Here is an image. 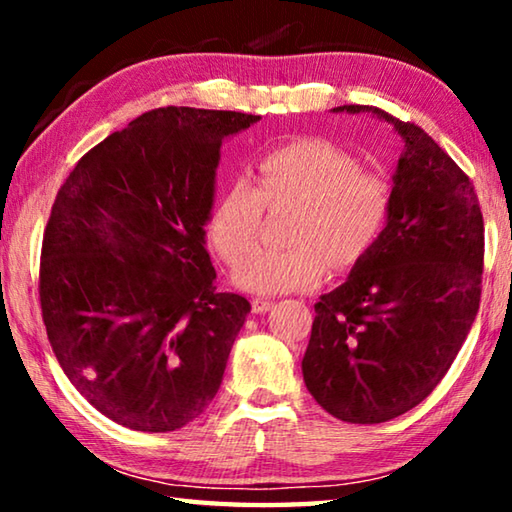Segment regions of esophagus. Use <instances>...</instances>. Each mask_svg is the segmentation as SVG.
<instances>
[{"instance_id":"obj_1","label":"esophagus","mask_w":512,"mask_h":512,"mask_svg":"<svg viewBox=\"0 0 512 512\" xmlns=\"http://www.w3.org/2000/svg\"><path fill=\"white\" fill-rule=\"evenodd\" d=\"M250 305H253L255 314H264V311L271 309L275 302L271 298H253V302H250Z\"/></svg>"}]
</instances>
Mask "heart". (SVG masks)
I'll return each mask as SVG.
<instances>
[{"label": "heart", "mask_w": 512, "mask_h": 512, "mask_svg": "<svg viewBox=\"0 0 512 512\" xmlns=\"http://www.w3.org/2000/svg\"><path fill=\"white\" fill-rule=\"evenodd\" d=\"M255 187L235 180L210 212L207 232L225 264L237 266L258 243L264 206L296 204L287 249L263 251L239 266L235 280L253 293L309 289L329 264L350 271L377 244L393 194L381 173L359 169L339 146L316 137L266 151L255 164Z\"/></svg>", "instance_id": "1"}]
</instances>
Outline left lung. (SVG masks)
<instances>
[{
    "instance_id": "obj_1",
    "label": "left lung",
    "mask_w": 512,
    "mask_h": 512,
    "mask_svg": "<svg viewBox=\"0 0 512 512\" xmlns=\"http://www.w3.org/2000/svg\"><path fill=\"white\" fill-rule=\"evenodd\" d=\"M402 135L388 223L348 280L320 296L302 359L334 418L379 424L411 411L447 375L481 302L483 214L467 173L411 121L375 106Z\"/></svg>"
}]
</instances>
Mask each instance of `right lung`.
<instances>
[{
    "mask_svg": "<svg viewBox=\"0 0 512 512\" xmlns=\"http://www.w3.org/2000/svg\"><path fill=\"white\" fill-rule=\"evenodd\" d=\"M257 119L144 112L58 189L40 253L47 339L76 391L121 427L176 431L219 391L250 305L216 291L203 225L223 137Z\"/></svg>",
    "mask_w": 512,
    "mask_h": 512,
    "instance_id": "obj_1",
    "label": "right lung"
}]
</instances>
